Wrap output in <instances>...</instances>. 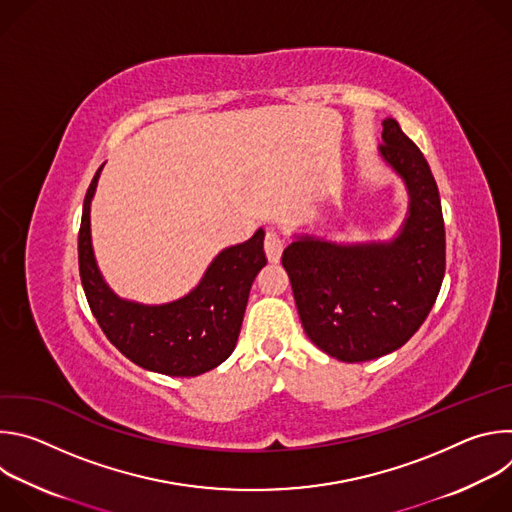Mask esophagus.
I'll return each instance as SVG.
<instances>
[{
	"label": "esophagus",
	"mask_w": 512,
	"mask_h": 512,
	"mask_svg": "<svg viewBox=\"0 0 512 512\" xmlns=\"http://www.w3.org/2000/svg\"><path fill=\"white\" fill-rule=\"evenodd\" d=\"M265 253H267V259L271 263H277L281 259V253H283V239L281 235L275 231V229H269L265 233Z\"/></svg>",
	"instance_id": "1"
}]
</instances>
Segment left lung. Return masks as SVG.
<instances>
[{
  "mask_svg": "<svg viewBox=\"0 0 512 512\" xmlns=\"http://www.w3.org/2000/svg\"><path fill=\"white\" fill-rule=\"evenodd\" d=\"M379 152L409 190L399 237L371 245L300 237L281 257L308 338L342 362L401 348L425 322L446 273L442 202L423 154L395 119L383 121Z\"/></svg>",
  "mask_w": 512,
  "mask_h": 512,
  "instance_id": "1",
  "label": "left lung"
}]
</instances>
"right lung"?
I'll use <instances>...</instances> for the list:
<instances>
[{
	"label": "right lung",
	"mask_w": 512,
	"mask_h": 512,
	"mask_svg": "<svg viewBox=\"0 0 512 512\" xmlns=\"http://www.w3.org/2000/svg\"><path fill=\"white\" fill-rule=\"evenodd\" d=\"M97 170L83 204L79 271L93 316L109 342L141 369L168 377H196L225 362L235 350L249 291L267 263L265 233L218 253L202 281L182 300L143 306L117 298L103 281L91 247V198Z\"/></svg>",
	"instance_id": "right-lung-1"
}]
</instances>
